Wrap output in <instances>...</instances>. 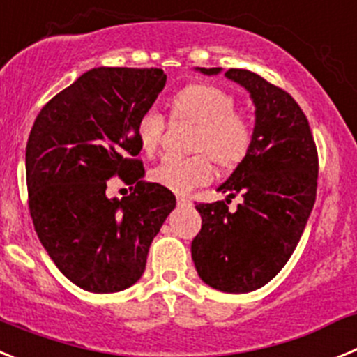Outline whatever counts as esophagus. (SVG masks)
<instances>
[{
    "label": "esophagus",
    "instance_id": "1",
    "mask_svg": "<svg viewBox=\"0 0 357 357\" xmlns=\"http://www.w3.org/2000/svg\"><path fill=\"white\" fill-rule=\"evenodd\" d=\"M176 204L181 207H188V205H191V198L185 195H176Z\"/></svg>",
    "mask_w": 357,
    "mask_h": 357
}]
</instances>
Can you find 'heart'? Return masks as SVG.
I'll list each match as a JSON object with an SVG mask.
<instances>
[{
  "label": "heart",
  "instance_id": "heart-1",
  "mask_svg": "<svg viewBox=\"0 0 357 357\" xmlns=\"http://www.w3.org/2000/svg\"><path fill=\"white\" fill-rule=\"evenodd\" d=\"M234 97L208 83H191L168 99L172 123L192 126L188 159H166L152 172V178L176 192L208 184L214 165L228 173L243 165L253 143V123L244 111L234 107ZM166 122L161 114L143 113L136 122L139 150L153 157L161 149Z\"/></svg>",
  "mask_w": 357,
  "mask_h": 357
}]
</instances>
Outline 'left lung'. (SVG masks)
Returning <instances> with one entry per match:
<instances>
[{
  "mask_svg": "<svg viewBox=\"0 0 357 357\" xmlns=\"http://www.w3.org/2000/svg\"><path fill=\"white\" fill-rule=\"evenodd\" d=\"M218 74L219 68H200ZM257 107L253 143L243 165L218 191L227 200L198 204L202 230L191 255L202 280L228 294L267 285L292 257L317 196L319 153L308 119L290 93L244 68H228ZM237 194V211L227 204Z\"/></svg>",
  "mask_w": 357,
  "mask_h": 357,
  "instance_id": "obj_1",
  "label": "left lung"
}]
</instances>
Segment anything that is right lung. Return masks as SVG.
<instances>
[{"label":"right lung","mask_w":357,"mask_h":357,"mask_svg":"<svg viewBox=\"0 0 357 357\" xmlns=\"http://www.w3.org/2000/svg\"><path fill=\"white\" fill-rule=\"evenodd\" d=\"M161 68L99 67L40 109L26 145L28 207L58 269L96 294L120 292L142 278L146 255L175 196L145 173L136 122L165 88ZM119 176L135 191L107 199Z\"/></svg>","instance_id":"1"}]
</instances>
